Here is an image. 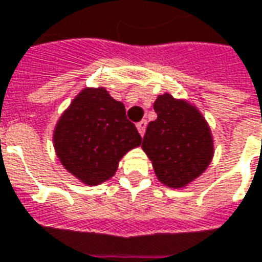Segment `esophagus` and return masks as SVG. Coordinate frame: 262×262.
Masks as SVG:
<instances>
[{
  "label": "esophagus",
  "instance_id": "34e87169",
  "mask_svg": "<svg viewBox=\"0 0 262 262\" xmlns=\"http://www.w3.org/2000/svg\"><path fill=\"white\" fill-rule=\"evenodd\" d=\"M136 126H137V130H139V133L143 136L144 130H146V126H147V122H146V120H140Z\"/></svg>",
  "mask_w": 262,
  "mask_h": 262
}]
</instances>
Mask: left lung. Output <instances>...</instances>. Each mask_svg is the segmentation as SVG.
Returning <instances> with one entry per match:
<instances>
[{
	"label": "left lung",
	"instance_id": "8db88e82",
	"mask_svg": "<svg viewBox=\"0 0 262 262\" xmlns=\"http://www.w3.org/2000/svg\"><path fill=\"white\" fill-rule=\"evenodd\" d=\"M157 119L146 129L142 147L153 163L157 179L169 187H183L207 169L213 140L200 112L171 95L155 102Z\"/></svg>",
	"mask_w": 262,
	"mask_h": 262
}]
</instances>
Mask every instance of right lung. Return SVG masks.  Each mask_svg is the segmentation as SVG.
<instances>
[{
	"mask_svg": "<svg viewBox=\"0 0 262 262\" xmlns=\"http://www.w3.org/2000/svg\"><path fill=\"white\" fill-rule=\"evenodd\" d=\"M140 143L125 105L103 88L82 91L54 132L55 150L63 167L89 186L111 179L123 155Z\"/></svg>",
	"mask_w": 262,
	"mask_h": 262,
	"instance_id": "add662e5",
	"label": "right lung"
}]
</instances>
